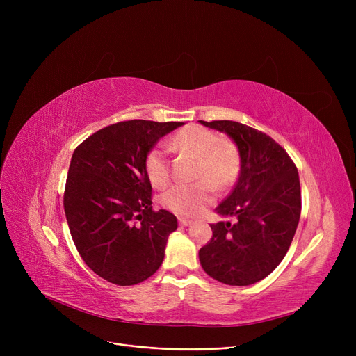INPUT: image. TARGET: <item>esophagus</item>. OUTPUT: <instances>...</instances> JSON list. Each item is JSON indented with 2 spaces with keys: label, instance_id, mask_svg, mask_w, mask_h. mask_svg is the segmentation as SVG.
<instances>
[{
  "label": "esophagus",
  "instance_id": "1",
  "mask_svg": "<svg viewBox=\"0 0 356 356\" xmlns=\"http://www.w3.org/2000/svg\"><path fill=\"white\" fill-rule=\"evenodd\" d=\"M179 223L181 227H189L191 223H192V220H189V219H186V218H179Z\"/></svg>",
  "mask_w": 356,
  "mask_h": 356
}]
</instances>
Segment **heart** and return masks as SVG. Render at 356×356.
<instances>
[{"instance_id": "heart-1", "label": "heart", "mask_w": 356, "mask_h": 356, "mask_svg": "<svg viewBox=\"0 0 356 356\" xmlns=\"http://www.w3.org/2000/svg\"><path fill=\"white\" fill-rule=\"evenodd\" d=\"M172 148L191 152L199 157L197 179L191 184H176L168 189L161 203L167 209L183 216L197 215L204 204L215 199L216 188L225 189L236 180L239 173V153L227 140H220L215 131L192 125L184 128L168 143ZM144 168L148 180L156 188H164L170 180L167 148L163 144L153 147L145 156Z\"/></svg>"}]
</instances>
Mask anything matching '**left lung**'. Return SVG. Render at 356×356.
Wrapping results in <instances>:
<instances>
[{"label": "left lung", "mask_w": 356, "mask_h": 356, "mask_svg": "<svg viewBox=\"0 0 356 356\" xmlns=\"http://www.w3.org/2000/svg\"><path fill=\"white\" fill-rule=\"evenodd\" d=\"M199 122L228 134L241 157L235 188L216 208L235 222L212 223L200 266L223 284L250 286L273 273L290 248L302 212L297 167L263 131L235 121Z\"/></svg>", "instance_id": "obj_1"}]
</instances>
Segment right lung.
<instances>
[{
	"label": "right lung",
	"instance_id": "right-lung-1",
	"mask_svg": "<svg viewBox=\"0 0 356 356\" xmlns=\"http://www.w3.org/2000/svg\"><path fill=\"white\" fill-rule=\"evenodd\" d=\"M183 122L131 120L108 125L73 152L63 207L85 264L117 286L138 284L164 259L177 219L152 207L144 160L156 143Z\"/></svg>",
	"mask_w": 356,
	"mask_h": 356
}]
</instances>
